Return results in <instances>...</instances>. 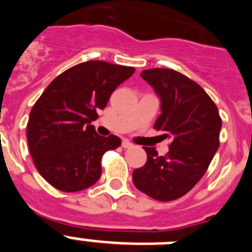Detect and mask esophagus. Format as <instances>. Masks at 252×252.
Here are the masks:
<instances>
[{"mask_svg":"<svg viewBox=\"0 0 252 252\" xmlns=\"http://www.w3.org/2000/svg\"><path fill=\"white\" fill-rule=\"evenodd\" d=\"M132 146V144H131L130 141H127V140H124V141H122V148L124 149H131Z\"/></svg>","mask_w":252,"mask_h":252,"instance_id":"esophagus-1","label":"esophagus"}]
</instances>
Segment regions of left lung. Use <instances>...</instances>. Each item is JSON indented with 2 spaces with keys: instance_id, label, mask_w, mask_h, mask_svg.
I'll use <instances>...</instances> for the list:
<instances>
[{
  "instance_id": "8db88e82",
  "label": "left lung",
  "mask_w": 252,
  "mask_h": 252,
  "mask_svg": "<svg viewBox=\"0 0 252 252\" xmlns=\"http://www.w3.org/2000/svg\"><path fill=\"white\" fill-rule=\"evenodd\" d=\"M141 78L160 99V116L154 127L171 144L164 157L144 148L148 160L135 169L132 182L157 201L178 199L199 182L220 146L222 121L217 107L201 86L173 69L142 70Z\"/></svg>"
}]
</instances>
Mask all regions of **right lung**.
Here are the masks:
<instances>
[{"instance_id":"add662e5","label":"right lung","mask_w":252,"mask_h":252,"mask_svg":"<svg viewBox=\"0 0 252 252\" xmlns=\"http://www.w3.org/2000/svg\"><path fill=\"white\" fill-rule=\"evenodd\" d=\"M135 72L132 66L91 60L51 82L30 112L28 142L40 175L63 192H79L99 179L101 159L121 145L115 135L95 132L97 111Z\"/></svg>"}]
</instances>
